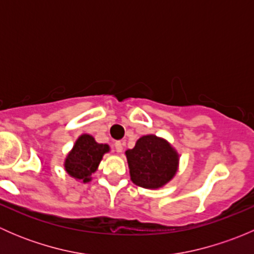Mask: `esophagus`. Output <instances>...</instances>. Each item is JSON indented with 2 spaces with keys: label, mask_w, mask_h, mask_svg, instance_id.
<instances>
[{
  "label": "esophagus",
  "mask_w": 254,
  "mask_h": 254,
  "mask_svg": "<svg viewBox=\"0 0 254 254\" xmlns=\"http://www.w3.org/2000/svg\"><path fill=\"white\" fill-rule=\"evenodd\" d=\"M114 147H115V151L120 153L123 151V142L122 141H117L114 143Z\"/></svg>",
  "instance_id": "obj_1"
}]
</instances>
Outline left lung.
Here are the masks:
<instances>
[{"instance_id": "1", "label": "left lung", "mask_w": 254, "mask_h": 254, "mask_svg": "<svg viewBox=\"0 0 254 254\" xmlns=\"http://www.w3.org/2000/svg\"><path fill=\"white\" fill-rule=\"evenodd\" d=\"M125 155L132 183L146 189L161 188L178 170V152L167 140L156 135L141 136Z\"/></svg>"}]
</instances>
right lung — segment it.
Wrapping results in <instances>:
<instances>
[{
	"mask_svg": "<svg viewBox=\"0 0 254 254\" xmlns=\"http://www.w3.org/2000/svg\"><path fill=\"white\" fill-rule=\"evenodd\" d=\"M107 152H109L107 143H98L88 134L81 135L66 157L65 171L77 181L88 183Z\"/></svg>",
	"mask_w": 254,
	"mask_h": 254,
	"instance_id": "obj_1",
	"label": "right lung"
}]
</instances>
